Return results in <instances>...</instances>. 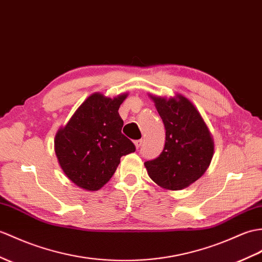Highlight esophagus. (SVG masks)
Segmentation results:
<instances>
[{"label": "esophagus", "instance_id": "esophagus-1", "mask_svg": "<svg viewBox=\"0 0 262 262\" xmlns=\"http://www.w3.org/2000/svg\"><path fill=\"white\" fill-rule=\"evenodd\" d=\"M134 143H135L136 148L138 149V148L141 147V146H142V144H143V139H137V141H135V142H134Z\"/></svg>", "mask_w": 262, "mask_h": 262}]
</instances>
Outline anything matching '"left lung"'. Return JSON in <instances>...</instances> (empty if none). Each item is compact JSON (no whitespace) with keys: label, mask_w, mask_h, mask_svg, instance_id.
Masks as SVG:
<instances>
[{"label":"left lung","mask_w":262,"mask_h":262,"mask_svg":"<svg viewBox=\"0 0 262 262\" xmlns=\"http://www.w3.org/2000/svg\"><path fill=\"white\" fill-rule=\"evenodd\" d=\"M165 127V145L156 159L145 162L149 178L166 190H182L204 174L213 156L208 126L193 103L151 97Z\"/></svg>","instance_id":"8db88e82"}]
</instances>
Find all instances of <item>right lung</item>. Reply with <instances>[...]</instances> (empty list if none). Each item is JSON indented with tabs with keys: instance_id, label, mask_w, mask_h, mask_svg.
<instances>
[{
	"instance_id": "obj_1",
	"label": "right lung",
	"mask_w": 262,
	"mask_h": 262,
	"mask_svg": "<svg viewBox=\"0 0 262 262\" xmlns=\"http://www.w3.org/2000/svg\"><path fill=\"white\" fill-rule=\"evenodd\" d=\"M127 95H91L56 136V154L64 174L79 187L97 191L111 180L120 157L135 151L121 134L118 109Z\"/></svg>"
}]
</instances>
